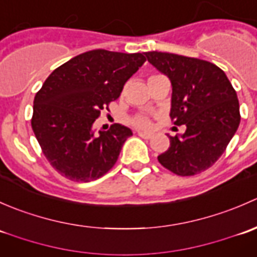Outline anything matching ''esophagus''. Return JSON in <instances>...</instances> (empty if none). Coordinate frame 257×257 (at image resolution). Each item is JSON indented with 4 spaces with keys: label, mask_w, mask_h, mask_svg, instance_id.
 I'll use <instances>...</instances> for the list:
<instances>
[{
    "label": "esophagus",
    "mask_w": 257,
    "mask_h": 257,
    "mask_svg": "<svg viewBox=\"0 0 257 257\" xmlns=\"http://www.w3.org/2000/svg\"><path fill=\"white\" fill-rule=\"evenodd\" d=\"M138 136L141 137V138L150 139L153 137V134L152 133H147V132H138Z\"/></svg>",
    "instance_id": "1"
}]
</instances>
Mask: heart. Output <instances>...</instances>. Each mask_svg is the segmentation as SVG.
Returning a JSON list of instances; mask_svg holds the SVG:
<instances>
[{
	"label": "heart",
	"instance_id": "heart-1",
	"mask_svg": "<svg viewBox=\"0 0 257 257\" xmlns=\"http://www.w3.org/2000/svg\"><path fill=\"white\" fill-rule=\"evenodd\" d=\"M132 124L136 126H138V128H150V125H152V121H150L149 116L139 114V115H136L133 119H132Z\"/></svg>",
	"mask_w": 257,
	"mask_h": 257
}]
</instances>
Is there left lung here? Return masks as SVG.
Segmentation results:
<instances>
[{
  "instance_id": "8db88e82",
  "label": "left lung",
  "mask_w": 257,
  "mask_h": 257,
  "mask_svg": "<svg viewBox=\"0 0 257 257\" xmlns=\"http://www.w3.org/2000/svg\"><path fill=\"white\" fill-rule=\"evenodd\" d=\"M148 61L173 85L170 118L185 124L183 136L169 137L160 164L180 177L199 174L215 164L236 133L240 107L222 69L208 61L165 52H147Z\"/></svg>"
}]
</instances>
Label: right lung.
<instances>
[{"label": "right lung", "instance_id": "obj_1", "mask_svg": "<svg viewBox=\"0 0 257 257\" xmlns=\"http://www.w3.org/2000/svg\"><path fill=\"white\" fill-rule=\"evenodd\" d=\"M145 61L142 53L85 52L54 69L36 93L31 125L62 177L87 183L114 167L132 131L115 123L95 134L93 123Z\"/></svg>", "mask_w": 257, "mask_h": 257}]
</instances>
